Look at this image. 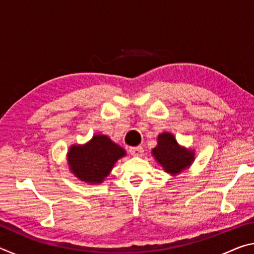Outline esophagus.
<instances>
[{"label":"esophagus","instance_id":"obj_1","mask_svg":"<svg viewBox=\"0 0 254 254\" xmlns=\"http://www.w3.org/2000/svg\"><path fill=\"white\" fill-rule=\"evenodd\" d=\"M130 153L133 157H141L143 154V148L142 147L130 148Z\"/></svg>","mask_w":254,"mask_h":254}]
</instances>
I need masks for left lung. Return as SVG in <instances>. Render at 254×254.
Instances as JSON below:
<instances>
[{"mask_svg": "<svg viewBox=\"0 0 254 254\" xmlns=\"http://www.w3.org/2000/svg\"><path fill=\"white\" fill-rule=\"evenodd\" d=\"M151 153L163 170L174 177L189 169L195 160V150L180 145L170 132H162L158 135L157 147L152 149Z\"/></svg>", "mask_w": 254, "mask_h": 254, "instance_id": "1", "label": "left lung"}]
</instances>
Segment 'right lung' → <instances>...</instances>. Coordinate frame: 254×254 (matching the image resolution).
<instances>
[{"label": "right lung", "instance_id": "right-lung-1", "mask_svg": "<svg viewBox=\"0 0 254 254\" xmlns=\"http://www.w3.org/2000/svg\"><path fill=\"white\" fill-rule=\"evenodd\" d=\"M127 151L104 134H94L84 144H71L67 152V163L76 178L89 185L104 182L119 159Z\"/></svg>", "mask_w": 254, "mask_h": 254}]
</instances>
